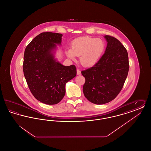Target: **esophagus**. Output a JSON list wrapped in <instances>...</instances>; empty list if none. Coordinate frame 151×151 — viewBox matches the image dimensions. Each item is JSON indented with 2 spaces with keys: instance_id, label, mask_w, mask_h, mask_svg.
Listing matches in <instances>:
<instances>
[{
  "instance_id": "1",
  "label": "esophagus",
  "mask_w": 151,
  "mask_h": 151,
  "mask_svg": "<svg viewBox=\"0 0 151 151\" xmlns=\"http://www.w3.org/2000/svg\"><path fill=\"white\" fill-rule=\"evenodd\" d=\"M81 74V71L79 69H77V75H80Z\"/></svg>"
}]
</instances>
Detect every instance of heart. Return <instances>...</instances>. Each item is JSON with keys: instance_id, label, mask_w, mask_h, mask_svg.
Listing matches in <instances>:
<instances>
[{"instance_id": "heart-1", "label": "heart", "mask_w": 151, "mask_h": 151, "mask_svg": "<svg viewBox=\"0 0 151 151\" xmlns=\"http://www.w3.org/2000/svg\"><path fill=\"white\" fill-rule=\"evenodd\" d=\"M105 48V43L102 39L82 37L75 40L71 43V50H67L65 53L68 57L72 59H75V56L80 57L81 65L90 67L100 60Z\"/></svg>"}]
</instances>
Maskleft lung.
<instances>
[{
  "label": "left lung",
  "mask_w": 151,
  "mask_h": 151,
  "mask_svg": "<svg viewBox=\"0 0 151 151\" xmlns=\"http://www.w3.org/2000/svg\"><path fill=\"white\" fill-rule=\"evenodd\" d=\"M107 46L105 52L93 67L82 71L86 82L83 93L87 100L97 104H105L119 93L129 70L128 53L116 38L104 36Z\"/></svg>",
  "instance_id": "left-lung-1"
}]
</instances>
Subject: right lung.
<instances>
[{"instance_id":"obj_1","label":"right lung","mask_w":151,"mask_h":151,"mask_svg":"<svg viewBox=\"0 0 151 151\" xmlns=\"http://www.w3.org/2000/svg\"><path fill=\"white\" fill-rule=\"evenodd\" d=\"M62 35L43 32L28 45L24 55L23 72L31 93L47 105L59 103L65 96L66 83L76 75L74 65L65 66L54 58L56 45Z\"/></svg>"}]
</instances>
